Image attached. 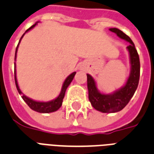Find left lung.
<instances>
[{
    "mask_svg": "<svg viewBox=\"0 0 154 154\" xmlns=\"http://www.w3.org/2000/svg\"><path fill=\"white\" fill-rule=\"evenodd\" d=\"M111 31L116 33L120 38L128 41L130 44L127 49L130 56L131 72L126 84L112 94H105L98 90L94 79L87 74V87L89 91V100L93 107L103 113H114L124 109L137 90L140 79V59L139 55L133 42L128 36L117 28H111Z\"/></svg>",
    "mask_w": 154,
    "mask_h": 154,
    "instance_id": "8db88e82",
    "label": "left lung"
}]
</instances>
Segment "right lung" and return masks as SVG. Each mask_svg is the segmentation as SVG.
I'll use <instances>...</instances> for the list:
<instances>
[{
  "mask_svg": "<svg viewBox=\"0 0 154 154\" xmlns=\"http://www.w3.org/2000/svg\"><path fill=\"white\" fill-rule=\"evenodd\" d=\"M37 23L38 22H36L35 24L32 26H30L29 29L26 30V33L27 31H29L30 30H31L32 28H34L35 26L37 25ZM25 33L22 35V36L21 37V39L22 38V37L24 36L25 35ZM19 43L17 44V48H16V51H15V60H16V55H17V48H18V45H19ZM14 67H16V64L14 63ZM75 74H76V72H72L71 74L69 75V77H67L65 81L64 82V84L62 85V89L61 91H60V94H59V96L56 98L53 99V100L49 101V102H37V101H35L31 99V98H28L24 94H22V91L19 89V86H18V84H17V77H16V69H14V79H15V85H16V87H17V90L18 91L20 94H22V98L23 100L25 101L26 103L29 106V107L30 109H32L33 111H37V112H39V113H51V112H54V111H57L62 105V103H63V98L64 97V94H65V91H66L67 88L70 85V83L72 82V79H73V77H74Z\"/></svg>",
  "mask_w": 154,
  "mask_h": 154,
  "instance_id": "obj_1",
  "label": "right lung"
}]
</instances>
